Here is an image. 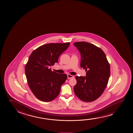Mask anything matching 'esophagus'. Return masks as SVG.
<instances>
[{"label": "esophagus", "mask_w": 133, "mask_h": 133, "mask_svg": "<svg viewBox=\"0 0 133 133\" xmlns=\"http://www.w3.org/2000/svg\"><path fill=\"white\" fill-rule=\"evenodd\" d=\"M67 77L68 78H73L74 77V76H73V75H69V74L67 75Z\"/></svg>", "instance_id": "obj_1"}]
</instances>
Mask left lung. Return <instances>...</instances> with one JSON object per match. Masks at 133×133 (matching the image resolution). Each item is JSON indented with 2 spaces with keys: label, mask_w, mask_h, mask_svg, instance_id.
<instances>
[{
  "label": "left lung",
  "mask_w": 133,
  "mask_h": 133,
  "mask_svg": "<svg viewBox=\"0 0 133 133\" xmlns=\"http://www.w3.org/2000/svg\"><path fill=\"white\" fill-rule=\"evenodd\" d=\"M74 44L81 54L80 67L87 72L85 77H75V94L84 102L94 101L101 95L107 86L110 64L100 48L86 42H75Z\"/></svg>",
  "instance_id": "1"
}]
</instances>
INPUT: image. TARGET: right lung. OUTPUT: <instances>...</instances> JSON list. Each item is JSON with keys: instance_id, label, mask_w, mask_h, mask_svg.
<instances>
[{"instance_id": "obj_1", "label": "right lung", "mask_w": 133, "mask_h": 133, "mask_svg": "<svg viewBox=\"0 0 133 133\" xmlns=\"http://www.w3.org/2000/svg\"><path fill=\"white\" fill-rule=\"evenodd\" d=\"M69 44V42L46 44L34 50L29 56L25 73L30 89L38 99L50 102L60 93L67 76L52 71L49 67L58 62V57Z\"/></svg>"}]
</instances>
